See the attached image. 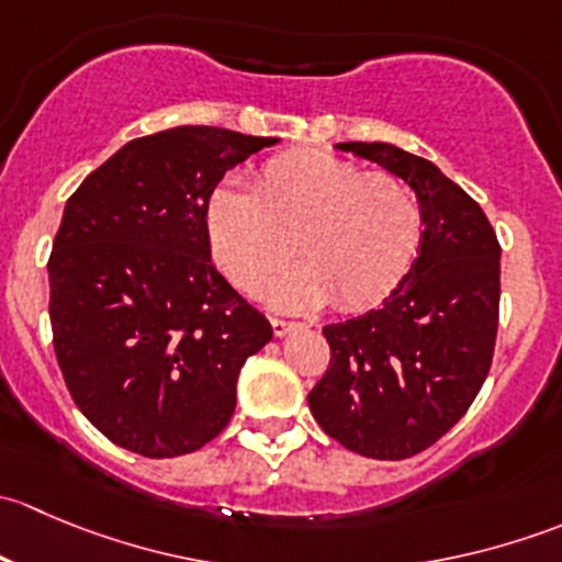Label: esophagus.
Masks as SVG:
<instances>
[{"label":"esophagus","instance_id":"esophagus-1","mask_svg":"<svg viewBox=\"0 0 562 562\" xmlns=\"http://www.w3.org/2000/svg\"><path fill=\"white\" fill-rule=\"evenodd\" d=\"M302 323L299 321H285V317H271V331H274V337H285V334H291L293 328H299Z\"/></svg>","mask_w":562,"mask_h":562}]
</instances>
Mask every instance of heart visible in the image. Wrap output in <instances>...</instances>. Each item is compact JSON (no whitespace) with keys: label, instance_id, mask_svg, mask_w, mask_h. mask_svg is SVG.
Segmentation results:
<instances>
[{"label":"heart","instance_id":"obj_1","mask_svg":"<svg viewBox=\"0 0 562 562\" xmlns=\"http://www.w3.org/2000/svg\"><path fill=\"white\" fill-rule=\"evenodd\" d=\"M206 239L214 263L245 293H258L291 260L296 239L304 260L271 282L266 299L293 313L328 299L361 310L396 291L416 266L424 209L400 176L296 149L263 162L255 190L214 187Z\"/></svg>","mask_w":562,"mask_h":562}]
</instances>
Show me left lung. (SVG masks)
Returning a JSON list of instances; mask_svg holds the SVG:
<instances>
[{
  "label": "left lung",
  "mask_w": 562,
  "mask_h": 562,
  "mask_svg": "<svg viewBox=\"0 0 562 562\" xmlns=\"http://www.w3.org/2000/svg\"><path fill=\"white\" fill-rule=\"evenodd\" d=\"M416 190L424 245L370 313L323 326L331 359L307 394L323 432L372 459H407L473 405L495 353L501 245L479 203L424 157L391 144H337Z\"/></svg>",
  "instance_id": "8db88e82"
}]
</instances>
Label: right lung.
Instances as JSON below:
<instances>
[{"label":"right lung","mask_w":562,"mask_h":562,"mask_svg":"<svg viewBox=\"0 0 562 562\" xmlns=\"http://www.w3.org/2000/svg\"><path fill=\"white\" fill-rule=\"evenodd\" d=\"M277 138L173 127L124 144L67 201L48 258L50 331L78 411L149 459L228 427L271 326L212 266L206 201Z\"/></svg>","instance_id":"obj_1"}]
</instances>
